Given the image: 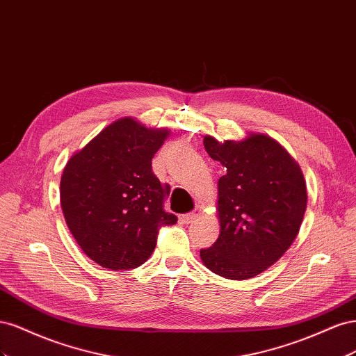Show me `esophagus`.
<instances>
[{
    "mask_svg": "<svg viewBox=\"0 0 356 356\" xmlns=\"http://www.w3.org/2000/svg\"><path fill=\"white\" fill-rule=\"evenodd\" d=\"M197 215H199V209H195L193 212L182 215V220H184L187 224H190V222H193V220L197 218Z\"/></svg>",
    "mask_w": 356,
    "mask_h": 356,
    "instance_id": "obj_1",
    "label": "esophagus"
}]
</instances>
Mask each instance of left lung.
<instances>
[{
  "label": "left lung",
  "instance_id": "8db88e82",
  "mask_svg": "<svg viewBox=\"0 0 356 356\" xmlns=\"http://www.w3.org/2000/svg\"><path fill=\"white\" fill-rule=\"evenodd\" d=\"M203 145L227 172L218 179L220 236L200 258L211 272L245 281L275 264L297 238L307 207L303 172L267 135L224 143L208 135Z\"/></svg>",
  "mask_w": 356,
  "mask_h": 356
}]
</instances>
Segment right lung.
<instances>
[{
    "instance_id": "add662e5",
    "label": "right lung",
    "mask_w": 356,
    "mask_h": 356,
    "mask_svg": "<svg viewBox=\"0 0 356 356\" xmlns=\"http://www.w3.org/2000/svg\"><path fill=\"white\" fill-rule=\"evenodd\" d=\"M169 136L131 117L115 120L71 156L60 178V207L83 252L110 270H129L153 254L159 229L178 221L163 209L152 160Z\"/></svg>"
}]
</instances>
